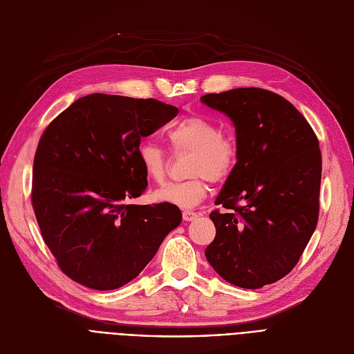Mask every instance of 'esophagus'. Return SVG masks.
<instances>
[{"mask_svg":"<svg viewBox=\"0 0 354 354\" xmlns=\"http://www.w3.org/2000/svg\"><path fill=\"white\" fill-rule=\"evenodd\" d=\"M198 216V214L196 212H194V211H183L182 212V218H183V221H194L195 218Z\"/></svg>","mask_w":354,"mask_h":354,"instance_id":"1","label":"esophagus"}]
</instances>
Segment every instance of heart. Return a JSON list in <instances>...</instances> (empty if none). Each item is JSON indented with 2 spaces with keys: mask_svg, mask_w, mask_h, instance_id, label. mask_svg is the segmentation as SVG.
<instances>
[{
  "mask_svg": "<svg viewBox=\"0 0 354 354\" xmlns=\"http://www.w3.org/2000/svg\"><path fill=\"white\" fill-rule=\"evenodd\" d=\"M166 140L175 155L188 153L187 180L166 185L153 194L159 202L174 203L180 208H192L207 196L208 179L225 180L238 162V143L228 135L219 132L215 122L191 115L176 120L166 132ZM136 156L147 179L163 183L169 169V156L152 140H142Z\"/></svg>",
  "mask_w": 354,
  "mask_h": 354,
  "instance_id": "1",
  "label": "heart"
}]
</instances>
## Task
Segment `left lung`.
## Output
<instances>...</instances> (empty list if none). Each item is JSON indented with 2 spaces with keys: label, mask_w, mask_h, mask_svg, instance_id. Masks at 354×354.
<instances>
[{
  "label": "left lung",
  "mask_w": 354,
  "mask_h": 354,
  "mask_svg": "<svg viewBox=\"0 0 354 354\" xmlns=\"http://www.w3.org/2000/svg\"><path fill=\"white\" fill-rule=\"evenodd\" d=\"M235 124L238 162L209 215L216 235L205 250L212 268L241 288H261L299 263L320 211L322 152L306 118L266 88L201 97Z\"/></svg>",
  "instance_id": "obj_1"
}]
</instances>
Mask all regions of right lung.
<instances>
[{"label":"right lung","mask_w":354,"mask_h":354,"mask_svg":"<svg viewBox=\"0 0 354 354\" xmlns=\"http://www.w3.org/2000/svg\"><path fill=\"white\" fill-rule=\"evenodd\" d=\"M178 107L155 99L84 96L43 132L32 167L31 205L60 270L84 287L119 288L147 266L182 221L174 203L132 205L147 187L140 139Z\"/></svg>","instance_id":"1"}]
</instances>
